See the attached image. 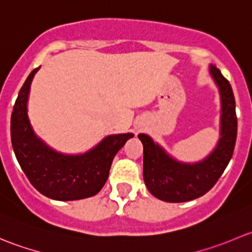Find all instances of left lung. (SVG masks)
Returning <instances> with one entry per match:
<instances>
[{
	"label": "left lung",
	"mask_w": 252,
	"mask_h": 252,
	"mask_svg": "<svg viewBox=\"0 0 252 252\" xmlns=\"http://www.w3.org/2000/svg\"><path fill=\"white\" fill-rule=\"evenodd\" d=\"M210 73L220 95V133L215 150L207 157L195 163L179 162L149 135H138L144 146L145 185L162 201L185 202L205 195L217 183L233 156L238 131L234 94L216 65H210Z\"/></svg>",
	"instance_id": "8db88e82"
}]
</instances>
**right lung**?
<instances>
[{"label":"right lung","mask_w":252,"mask_h":252,"mask_svg":"<svg viewBox=\"0 0 252 252\" xmlns=\"http://www.w3.org/2000/svg\"><path fill=\"white\" fill-rule=\"evenodd\" d=\"M39 68L23 84L12 112L11 139L18 162L32 187L50 199L73 201L94 196L105 185L116 154L134 134L108 135L81 155L51 149L35 134L28 117L30 84Z\"/></svg>","instance_id":"obj_1"}]
</instances>
